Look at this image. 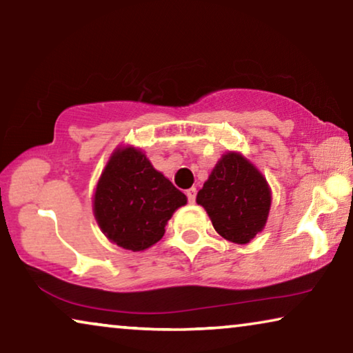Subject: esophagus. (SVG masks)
I'll return each mask as SVG.
<instances>
[{
    "instance_id": "34e87169",
    "label": "esophagus",
    "mask_w": 353,
    "mask_h": 353,
    "mask_svg": "<svg viewBox=\"0 0 353 353\" xmlns=\"http://www.w3.org/2000/svg\"><path fill=\"white\" fill-rule=\"evenodd\" d=\"M187 198H188V201H190V203H194V199H196V188H194V187L188 188Z\"/></svg>"
}]
</instances>
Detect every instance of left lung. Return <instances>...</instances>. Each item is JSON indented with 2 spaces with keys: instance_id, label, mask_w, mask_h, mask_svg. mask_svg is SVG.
<instances>
[{
  "instance_id": "left-lung-1",
  "label": "left lung",
  "mask_w": 353,
  "mask_h": 353,
  "mask_svg": "<svg viewBox=\"0 0 353 353\" xmlns=\"http://www.w3.org/2000/svg\"><path fill=\"white\" fill-rule=\"evenodd\" d=\"M196 203L206 209L217 233L236 244H247L265 228L271 208L266 179L238 152L217 161Z\"/></svg>"
}]
</instances>
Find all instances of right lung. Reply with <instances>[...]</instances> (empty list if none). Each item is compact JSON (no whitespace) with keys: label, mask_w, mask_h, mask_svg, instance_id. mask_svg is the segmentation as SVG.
<instances>
[{"label":"right lung","mask_w":353,"mask_h":353,"mask_svg":"<svg viewBox=\"0 0 353 353\" xmlns=\"http://www.w3.org/2000/svg\"><path fill=\"white\" fill-rule=\"evenodd\" d=\"M187 196L152 166L134 147H119L110 157L93 196V214L110 243L141 252L163 238L174 210Z\"/></svg>","instance_id":"1"}]
</instances>
